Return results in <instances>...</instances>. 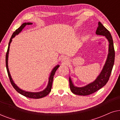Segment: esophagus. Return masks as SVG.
Instances as JSON below:
<instances>
[{
    "label": "esophagus",
    "mask_w": 120,
    "mask_h": 120,
    "mask_svg": "<svg viewBox=\"0 0 120 120\" xmlns=\"http://www.w3.org/2000/svg\"><path fill=\"white\" fill-rule=\"evenodd\" d=\"M62 60L63 61V62H64V63H65V62H68V58H67L66 57H63V58H62Z\"/></svg>",
    "instance_id": "obj_1"
}]
</instances>
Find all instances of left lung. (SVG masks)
Listing matches in <instances>:
<instances>
[{
    "instance_id": "8db88e82",
    "label": "left lung",
    "mask_w": 120,
    "mask_h": 120,
    "mask_svg": "<svg viewBox=\"0 0 120 120\" xmlns=\"http://www.w3.org/2000/svg\"><path fill=\"white\" fill-rule=\"evenodd\" d=\"M96 33L97 35L105 36L109 41V51L103 69L97 76V78L92 82L83 87L75 86L71 78L69 77V85L71 91L74 94L80 96H87L96 92L106 84L109 79L115 60V50L113 40L111 34L101 22H98V27L97 29Z\"/></svg>"
}]
</instances>
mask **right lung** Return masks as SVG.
<instances>
[{"instance_id": "obj_1", "label": "right lung", "mask_w": 120, "mask_h": 120, "mask_svg": "<svg viewBox=\"0 0 120 120\" xmlns=\"http://www.w3.org/2000/svg\"><path fill=\"white\" fill-rule=\"evenodd\" d=\"M30 24H32V23L30 22H27V23H24L19 27L17 29H16L15 32H14V33L12 34V36H11L10 39V41L9 42V46H8V48L7 50V52L6 54V70H7V72L8 74V76H9L10 81L11 85H12V86L14 87V88L15 89V90L17 92L20 93L21 94L23 95V96L26 97L30 98H34V99H39V98H43L44 97L46 96L47 94H49V93L51 91L52 86V82H53V76L55 75V72L56 71L57 69L59 68L60 65H57L55 67H54V68L52 69V70L51 72L50 77L49 78V82L47 84V86L45 90H44L43 91L38 92H28L25 91L24 90H22L19 88L15 83H14V81L12 80V79L11 78L9 68H8V57H9V49H10V44L11 41H12V38L15 37L16 35H18L21 31L22 30V29L24 28V27L27 25H30Z\"/></svg>"}]
</instances>
